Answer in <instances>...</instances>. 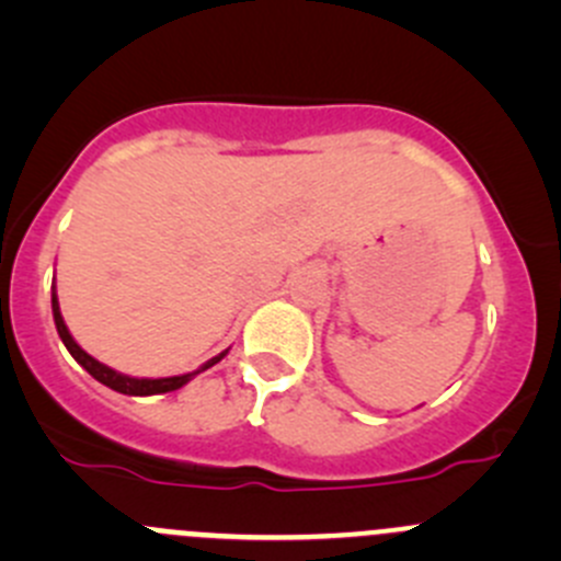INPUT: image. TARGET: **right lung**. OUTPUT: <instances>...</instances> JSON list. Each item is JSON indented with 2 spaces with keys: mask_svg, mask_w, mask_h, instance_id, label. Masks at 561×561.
I'll use <instances>...</instances> for the list:
<instances>
[{
  "mask_svg": "<svg viewBox=\"0 0 561 561\" xmlns=\"http://www.w3.org/2000/svg\"><path fill=\"white\" fill-rule=\"evenodd\" d=\"M50 307H54V322H56V331H59L61 342H65V347L70 350L72 358L78 360V364L83 366V369L89 371V375L94 377L98 382H103L111 390H118V393H127V396H154V393H168V390H179L181 386H186V382L192 380L195 375H201V371L211 369L214 364H219V360L228 355V350L225 353H219L217 358L208 360L203 369L192 371V375H181V377H160V380H138V377H127V375H118V371L107 369L105 364H100V360H94L92 355L87 353V350H81L76 344V339L70 336V331H67L65 320H61V312H59V301H56V293L54 298H50Z\"/></svg>",
  "mask_w": 561,
  "mask_h": 561,
  "instance_id": "add662e5",
  "label": "right lung"
}]
</instances>
